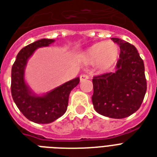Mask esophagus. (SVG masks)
Wrapping results in <instances>:
<instances>
[{
    "label": "esophagus",
    "instance_id": "esophagus-1",
    "mask_svg": "<svg viewBox=\"0 0 157 157\" xmlns=\"http://www.w3.org/2000/svg\"><path fill=\"white\" fill-rule=\"evenodd\" d=\"M89 78V75H87V74H83L80 76V81L82 82V81H85V80H87Z\"/></svg>",
    "mask_w": 157,
    "mask_h": 157
}]
</instances>
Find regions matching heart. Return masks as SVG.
<instances>
[{
  "mask_svg": "<svg viewBox=\"0 0 157 157\" xmlns=\"http://www.w3.org/2000/svg\"><path fill=\"white\" fill-rule=\"evenodd\" d=\"M120 55V48L112 42H99L90 47L83 55L87 64L96 63L101 70H107L115 65Z\"/></svg>",
  "mask_w": 157,
  "mask_h": 157,
  "instance_id": "obj_1",
  "label": "heart"
}]
</instances>
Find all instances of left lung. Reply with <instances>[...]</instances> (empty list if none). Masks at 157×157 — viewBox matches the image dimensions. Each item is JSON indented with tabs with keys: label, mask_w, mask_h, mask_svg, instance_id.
Masks as SVG:
<instances>
[{
	"label": "left lung",
	"mask_w": 157,
	"mask_h": 157,
	"mask_svg": "<svg viewBox=\"0 0 157 157\" xmlns=\"http://www.w3.org/2000/svg\"><path fill=\"white\" fill-rule=\"evenodd\" d=\"M111 40L120 48L117 70L93 77L92 100L100 115L123 119L141 106L147 91V80L143 60L135 47L120 38Z\"/></svg>",
	"instance_id": "8db88e82"
}]
</instances>
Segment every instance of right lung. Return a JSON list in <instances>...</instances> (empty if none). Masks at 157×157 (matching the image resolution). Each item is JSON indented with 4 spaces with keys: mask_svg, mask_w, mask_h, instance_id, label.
I'll return each instance as SVG.
<instances>
[{
    "mask_svg": "<svg viewBox=\"0 0 157 157\" xmlns=\"http://www.w3.org/2000/svg\"><path fill=\"white\" fill-rule=\"evenodd\" d=\"M53 39L38 40L24 47L17 55L11 70V95L22 114L33 122L49 124L64 115L67 110L71 90L79 83V78L70 80L43 97L32 95L24 79L27 60L38 47H47Z\"/></svg>",
    "mask_w": 157,
    "mask_h": 157,
    "instance_id": "obj_1",
    "label": "right lung"
}]
</instances>
